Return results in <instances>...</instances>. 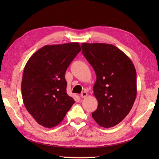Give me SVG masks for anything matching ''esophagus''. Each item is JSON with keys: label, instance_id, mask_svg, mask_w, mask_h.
I'll use <instances>...</instances> for the list:
<instances>
[{"label": "esophagus", "instance_id": "obj_1", "mask_svg": "<svg viewBox=\"0 0 159 159\" xmlns=\"http://www.w3.org/2000/svg\"><path fill=\"white\" fill-rule=\"evenodd\" d=\"M87 95H88V94H87V92H83L81 93V94H80V97H81L82 98H86L87 96Z\"/></svg>", "mask_w": 159, "mask_h": 159}]
</instances>
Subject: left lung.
Listing matches in <instances>:
<instances>
[{"instance_id": "left-lung-1", "label": "left lung", "mask_w": 159, "mask_h": 159, "mask_svg": "<svg viewBox=\"0 0 159 159\" xmlns=\"http://www.w3.org/2000/svg\"><path fill=\"white\" fill-rule=\"evenodd\" d=\"M83 54L96 74L93 95L98 102L92 113L98 124L111 128L129 113L137 96L133 63L116 46L103 43H82Z\"/></svg>"}]
</instances>
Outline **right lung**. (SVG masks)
I'll use <instances>...</instances> for the list:
<instances>
[{"mask_svg":"<svg viewBox=\"0 0 159 159\" xmlns=\"http://www.w3.org/2000/svg\"><path fill=\"white\" fill-rule=\"evenodd\" d=\"M80 50L78 42L46 45L26 63L21 84L23 102L41 126H56L75 102L66 92L65 73Z\"/></svg>","mask_w":159,"mask_h":159,"instance_id":"1","label":"right lung"}]
</instances>
